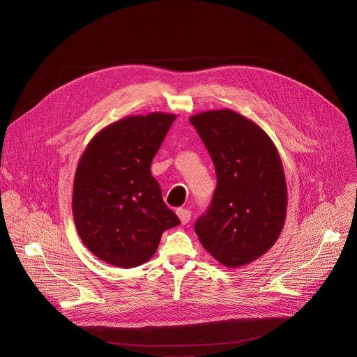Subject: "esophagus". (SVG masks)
<instances>
[{
	"mask_svg": "<svg viewBox=\"0 0 357 357\" xmlns=\"http://www.w3.org/2000/svg\"><path fill=\"white\" fill-rule=\"evenodd\" d=\"M176 214H178V217H179L182 224H188L189 222V220H190V210H188V208H178Z\"/></svg>",
	"mask_w": 357,
	"mask_h": 357,
	"instance_id": "esophagus-1",
	"label": "esophagus"
}]
</instances>
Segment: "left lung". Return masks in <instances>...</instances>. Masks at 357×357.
<instances>
[{
    "instance_id": "8db88e82",
    "label": "left lung",
    "mask_w": 357,
    "mask_h": 357,
    "mask_svg": "<svg viewBox=\"0 0 357 357\" xmlns=\"http://www.w3.org/2000/svg\"><path fill=\"white\" fill-rule=\"evenodd\" d=\"M189 122L204 143L217 175L210 208L195 231L222 266L240 268L278 241L287 213L282 158L268 133L232 109L196 113Z\"/></svg>"
}]
</instances>
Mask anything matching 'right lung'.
Wrapping results in <instances>:
<instances>
[{"mask_svg": "<svg viewBox=\"0 0 357 357\" xmlns=\"http://www.w3.org/2000/svg\"><path fill=\"white\" fill-rule=\"evenodd\" d=\"M176 114H132L99 130L85 147L74 175L73 217L84 245L122 269L153 258L165 229L179 224L151 175Z\"/></svg>", "mask_w": 357, "mask_h": 357, "instance_id": "right-lung-1", "label": "right lung"}]
</instances>
